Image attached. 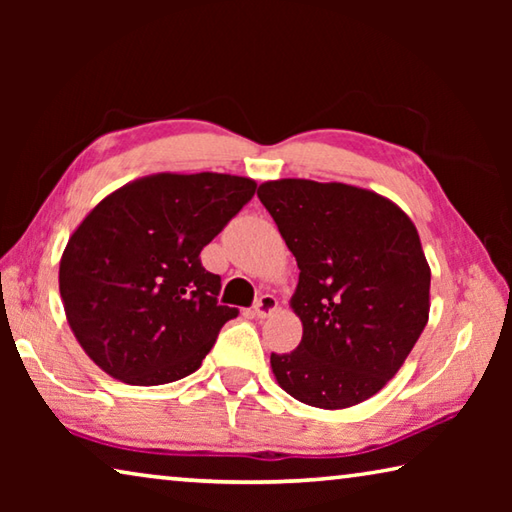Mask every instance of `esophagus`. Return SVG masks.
Wrapping results in <instances>:
<instances>
[{
  "label": "esophagus",
  "mask_w": 512,
  "mask_h": 512,
  "mask_svg": "<svg viewBox=\"0 0 512 512\" xmlns=\"http://www.w3.org/2000/svg\"><path fill=\"white\" fill-rule=\"evenodd\" d=\"M275 311H277V298L271 296V293H266V296H262L255 302V316L257 318H268V316H273Z\"/></svg>",
  "instance_id": "1"
}]
</instances>
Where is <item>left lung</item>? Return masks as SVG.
I'll use <instances>...</instances> for the list:
<instances>
[{
  "label": "left lung",
  "mask_w": 512,
  "mask_h": 512,
  "mask_svg": "<svg viewBox=\"0 0 512 512\" xmlns=\"http://www.w3.org/2000/svg\"><path fill=\"white\" fill-rule=\"evenodd\" d=\"M300 277L302 341L271 354L282 391L348 409L397 375L429 320L431 268L413 221L386 196L343 183L268 180L257 189Z\"/></svg>",
  "instance_id": "obj_1"
}]
</instances>
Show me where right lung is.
<instances>
[{
  "label": "right lung",
  "mask_w": 512,
  "mask_h": 512,
  "mask_svg": "<svg viewBox=\"0 0 512 512\" xmlns=\"http://www.w3.org/2000/svg\"><path fill=\"white\" fill-rule=\"evenodd\" d=\"M230 173H153L85 216L60 257L67 323L85 354L124 384H171L201 368L235 307L201 250L253 198Z\"/></svg>",
  "instance_id": "1"
}]
</instances>
